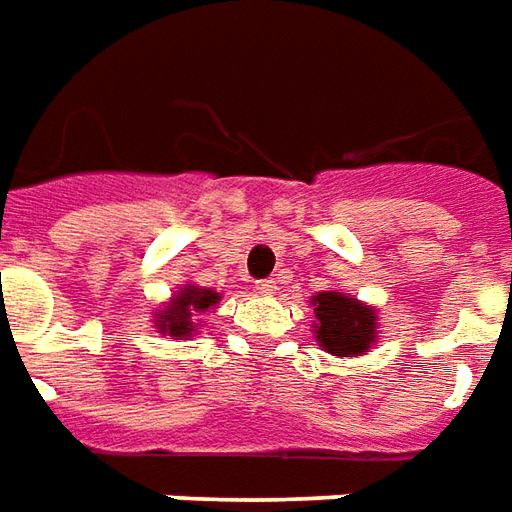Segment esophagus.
<instances>
[{"mask_svg":"<svg viewBox=\"0 0 512 512\" xmlns=\"http://www.w3.org/2000/svg\"><path fill=\"white\" fill-rule=\"evenodd\" d=\"M256 292H259V295H273L275 281H256Z\"/></svg>","mask_w":512,"mask_h":512,"instance_id":"obj_1","label":"esophagus"}]
</instances>
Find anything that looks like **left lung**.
Instances as JSON below:
<instances>
[{
    "mask_svg": "<svg viewBox=\"0 0 512 512\" xmlns=\"http://www.w3.org/2000/svg\"><path fill=\"white\" fill-rule=\"evenodd\" d=\"M314 306V339L325 353L339 358L366 355L372 344H378V308L366 306L364 300L325 289L311 297Z\"/></svg>",
    "mask_w": 512,
    "mask_h": 512,
    "instance_id": "1",
    "label": "left lung"
}]
</instances>
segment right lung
I'll return each instance as SVG.
<instances>
[{"mask_svg": "<svg viewBox=\"0 0 512 512\" xmlns=\"http://www.w3.org/2000/svg\"><path fill=\"white\" fill-rule=\"evenodd\" d=\"M217 303H220V292L215 289L184 284L168 303L154 308V328L162 336H176V339L198 336L201 314L217 308Z\"/></svg>", "mask_w": 512, "mask_h": 512, "instance_id": "add662e5", "label": "right lung"}]
</instances>
